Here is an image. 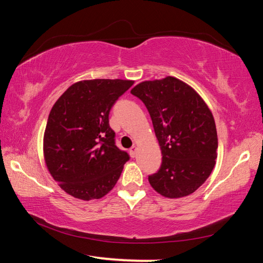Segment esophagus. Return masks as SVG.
Masks as SVG:
<instances>
[{
	"mask_svg": "<svg viewBox=\"0 0 263 263\" xmlns=\"http://www.w3.org/2000/svg\"><path fill=\"white\" fill-rule=\"evenodd\" d=\"M136 155H137V146H132L130 148V157L136 158Z\"/></svg>",
	"mask_w": 263,
	"mask_h": 263,
	"instance_id": "obj_1",
	"label": "esophagus"
}]
</instances>
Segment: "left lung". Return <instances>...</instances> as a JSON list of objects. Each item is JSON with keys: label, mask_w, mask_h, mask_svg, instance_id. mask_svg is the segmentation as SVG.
I'll return each instance as SVG.
<instances>
[{"label": "left lung", "mask_w": 263, "mask_h": 263, "mask_svg": "<svg viewBox=\"0 0 263 263\" xmlns=\"http://www.w3.org/2000/svg\"><path fill=\"white\" fill-rule=\"evenodd\" d=\"M131 94L144 102L162 153L149 184L163 197L181 198L197 190L216 164V123L205 102L174 77L142 81Z\"/></svg>", "instance_id": "left-lung-1"}]
</instances>
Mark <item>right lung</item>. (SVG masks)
Returning a JSON list of instances; mask_svg holds the SVG:
<instances>
[{
	"label": "right lung",
	"instance_id": "add662e5",
	"mask_svg": "<svg viewBox=\"0 0 263 263\" xmlns=\"http://www.w3.org/2000/svg\"><path fill=\"white\" fill-rule=\"evenodd\" d=\"M135 81L82 80L52 106L44 132V160L58 185L82 201L112 190L128 154L115 145L109 112Z\"/></svg>",
	"mask_w": 263,
	"mask_h": 263
}]
</instances>
